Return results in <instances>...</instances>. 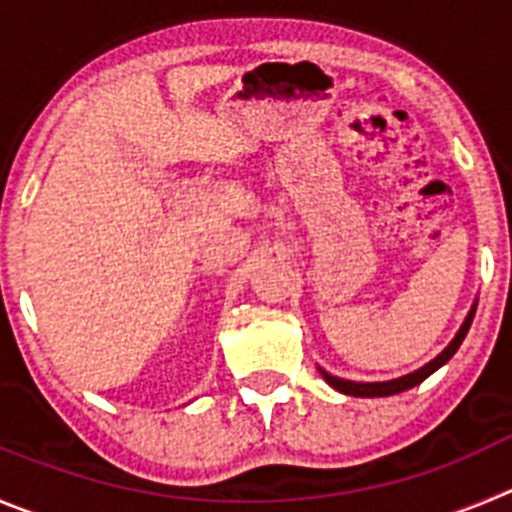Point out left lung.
Wrapping results in <instances>:
<instances>
[{
    "instance_id": "left-lung-1",
    "label": "left lung",
    "mask_w": 512,
    "mask_h": 512,
    "mask_svg": "<svg viewBox=\"0 0 512 512\" xmlns=\"http://www.w3.org/2000/svg\"><path fill=\"white\" fill-rule=\"evenodd\" d=\"M475 308H477V303L472 305V310H470V313H467L465 323H462L460 331H457V336L450 341V346L444 348V351L439 353L437 358H432L429 364H424L422 369L412 371V374L399 376V379H391V381H374V384H364V381L338 379V376H331V374H328V371H323V369H318V371H321V376L328 381V384L333 386V389L341 391V394H348V396H394V394H401V391H407V389H412V386L422 384V381L427 379V376H432L434 371L442 369V366L447 364V361H450L452 356H455L457 348H460L462 341H465L467 331H470L472 318H475Z\"/></svg>"
}]
</instances>
